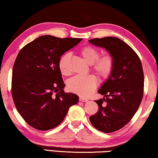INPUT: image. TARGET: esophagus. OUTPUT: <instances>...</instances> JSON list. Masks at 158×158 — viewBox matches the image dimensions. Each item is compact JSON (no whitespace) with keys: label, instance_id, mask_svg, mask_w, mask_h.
Instances as JSON below:
<instances>
[{"label":"esophagus","instance_id":"1","mask_svg":"<svg viewBox=\"0 0 158 158\" xmlns=\"http://www.w3.org/2000/svg\"><path fill=\"white\" fill-rule=\"evenodd\" d=\"M79 101H81V102H87V101H88V100H87V98H85L83 97H82V96H80Z\"/></svg>","mask_w":158,"mask_h":158}]
</instances>
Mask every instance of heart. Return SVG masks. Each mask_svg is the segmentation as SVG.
Segmentation results:
<instances>
[{
	"mask_svg": "<svg viewBox=\"0 0 158 158\" xmlns=\"http://www.w3.org/2000/svg\"><path fill=\"white\" fill-rule=\"evenodd\" d=\"M80 54L89 65L92 64V70L102 79H106L112 73L114 69V60L110 55L99 57L100 52L92 46H85L80 49ZM69 57V53L63 54L58 62V67L63 75H68L66 62ZM97 79L94 76H76L68 82L69 89L82 96H87L95 89Z\"/></svg>",
	"mask_w": 158,
	"mask_h": 158,
	"instance_id": "heart-1",
	"label": "heart"
}]
</instances>
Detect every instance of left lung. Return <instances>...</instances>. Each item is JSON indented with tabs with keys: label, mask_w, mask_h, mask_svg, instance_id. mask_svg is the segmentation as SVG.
I'll return each mask as SVG.
<instances>
[{
	"label": "left lung",
	"mask_w": 158,
	"mask_h": 158,
	"mask_svg": "<svg viewBox=\"0 0 158 158\" xmlns=\"http://www.w3.org/2000/svg\"><path fill=\"white\" fill-rule=\"evenodd\" d=\"M103 48L114 60V69L98 92L104 96L95 102L96 114L89 117L92 126L101 132H112L122 128L133 117L142 102L143 72L139 57L131 46L115 37L89 40Z\"/></svg>",
	"instance_id": "8db88e82"
}]
</instances>
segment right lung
Instances as JSON below:
<instances>
[{
	"instance_id": "add662e5",
	"label": "right lung",
	"mask_w": 158,
	"mask_h": 158,
	"mask_svg": "<svg viewBox=\"0 0 158 158\" xmlns=\"http://www.w3.org/2000/svg\"><path fill=\"white\" fill-rule=\"evenodd\" d=\"M82 41L44 35L19 51L12 70V95L22 118L30 126L48 131L62 122L79 97L64 92L58 67L60 57Z\"/></svg>"
}]
</instances>
